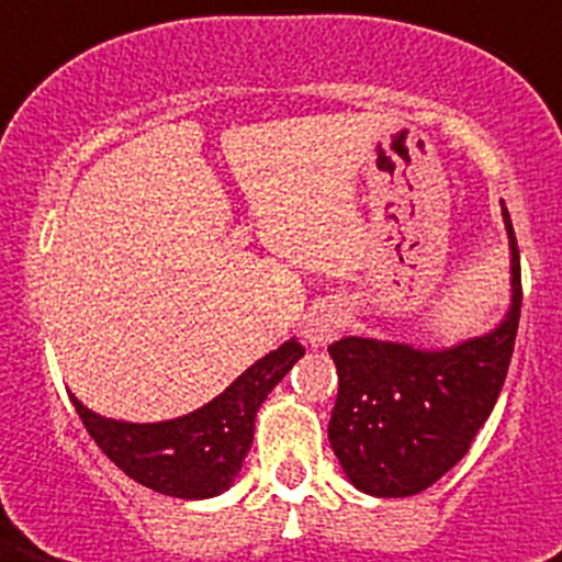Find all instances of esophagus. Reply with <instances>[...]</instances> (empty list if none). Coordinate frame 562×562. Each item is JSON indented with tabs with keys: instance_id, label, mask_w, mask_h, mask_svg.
Returning a JSON list of instances; mask_svg holds the SVG:
<instances>
[{
	"instance_id": "34e87169",
	"label": "esophagus",
	"mask_w": 562,
	"mask_h": 562,
	"mask_svg": "<svg viewBox=\"0 0 562 562\" xmlns=\"http://www.w3.org/2000/svg\"><path fill=\"white\" fill-rule=\"evenodd\" d=\"M344 326V312L338 303H317L312 306L306 317H303V338L308 347H326V344L338 338Z\"/></svg>"
}]
</instances>
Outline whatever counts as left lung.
Masks as SVG:
<instances>
[{
  "instance_id": "8db88e82",
  "label": "left lung",
  "mask_w": 562,
  "mask_h": 562,
  "mask_svg": "<svg viewBox=\"0 0 562 562\" xmlns=\"http://www.w3.org/2000/svg\"><path fill=\"white\" fill-rule=\"evenodd\" d=\"M510 241V308L479 338L423 350L414 344L350 335L329 347L338 400L329 443L350 484L368 496H417L440 481L487 423L514 356L522 273L514 224L502 203Z\"/></svg>"
}]
</instances>
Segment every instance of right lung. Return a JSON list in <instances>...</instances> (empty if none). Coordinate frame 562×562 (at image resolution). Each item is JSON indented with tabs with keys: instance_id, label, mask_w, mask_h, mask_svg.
Returning <instances> with one entry per match:
<instances>
[{
	"instance_id": "right-lung-1",
	"label": "right lung",
	"mask_w": 562,
	"mask_h": 562,
	"mask_svg": "<svg viewBox=\"0 0 562 562\" xmlns=\"http://www.w3.org/2000/svg\"><path fill=\"white\" fill-rule=\"evenodd\" d=\"M291 338L192 414L162 423L101 417L78 396L72 405L99 449L136 484L175 498H212L233 487L254 443L256 411L303 356Z\"/></svg>"
}]
</instances>
